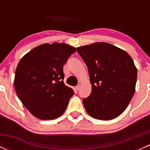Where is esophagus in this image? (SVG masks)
<instances>
[{"instance_id":"obj_1","label":"esophagus","mask_w":150,"mask_h":150,"mask_svg":"<svg viewBox=\"0 0 150 150\" xmlns=\"http://www.w3.org/2000/svg\"><path fill=\"white\" fill-rule=\"evenodd\" d=\"M80 88H81V85H80V84H78V86H75V89H76L77 91H79Z\"/></svg>"}]
</instances>
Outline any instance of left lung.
Listing matches in <instances>:
<instances>
[{"instance_id":"left-lung-1","label":"left lung","mask_w":150,"mask_h":150,"mask_svg":"<svg viewBox=\"0 0 150 150\" xmlns=\"http://www.w3.org/2000/svg\"><path fill=\"white\" fill-rule=\"evenodd\" d=\"M87 65L91 93L83 99L88 114L99 120L118 117L135 92L137 69L131 56L107 43H95L77 48Z\"/></svg>"}]
</instances>
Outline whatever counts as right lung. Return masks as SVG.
Masks as SVG:
<instances>
[{"label": "right lung", "mask_w": 150, "mask_h": 150, "mask_svg": "<svg viewBox=\"0 0 150 150\" xmlns=\"http://www.w3.org/2000/svg\"><path fill=\"white\" fill-rule=\"evenodd\" d=\"M76 51L65 43L40 45L25 54L15 71V91L22 103L40 120H53L66 110L72 88L64 85L63 67Z\"/></svg>", "instance_id": "right-lung-1"}]
</instances>
